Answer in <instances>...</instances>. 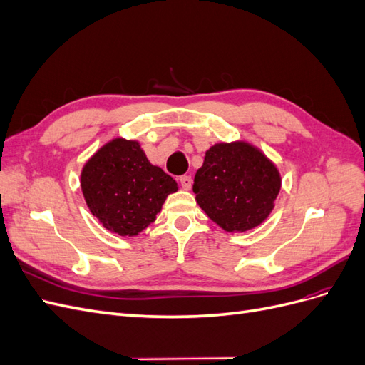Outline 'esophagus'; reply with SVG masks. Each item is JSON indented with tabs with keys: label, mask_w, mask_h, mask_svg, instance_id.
<instances>
[{
	"label": "esophagus",
	"mask_w": 365,
	"mask_h": 365,
	"mask_svg": "<svg viewBox=\"0 0 365 365\" xmlns=\"http://www.w3.org/2000/svg\"><path fill=\"white\" fill-rule=\"evenodd\" d=\"M180 182H181V187H182L184 190H190L192 189V176H187V175L181 176Z\"/></svg>",
	"instance_id": "34e87169"
}]
</instances>
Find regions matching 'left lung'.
I'll use <instances>...</instances> for the list:
<instances>
[{"mask_svg":"<svg viewBox=\"0 0 365 365\" xmlns=\"http://www.w3.org/2000/svg\"><path fill=\"white\" fill-rule=\"evenodd\" d=\"M280 189L277 165L247 140L210 148L193 184L197 205L227 233H245L263 224Z\"/></svg>","mask_w":365,"mask_h":365,"instance_id":"obj_1","label":"left lung"}]
</instances>
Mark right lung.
<instances>
[{
  "label": "right lung",
  "instance_id": "1",
  "mask_svg": "<svg viewBox=\"0 0 365 365\" xmlns=\"http://www.w3.org/2000/svg\"><path fill=\"white\" fill-rule=\"evenodd\" d=\"M81 189L90 212L108 231L134 237L157 219L178 184L150 164L138 140L115 137L86 160Z\"/></svg>",
  "mask_w": 365,
  "mask_h": 365
}]
</instances>
